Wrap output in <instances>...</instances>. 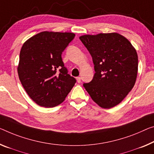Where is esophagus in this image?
<instances>
[{
  "label": "esophagus",
  "instance_id": "34e87169",
  "mask_svg": "<svg viewBox=\"0 0 154 154\" xmlns=\"http://www.w3.org/2000/svg\"><path fill=\"white\" fill-rule=\"evenodd\" d=\"M76 80H77V82H79V83H80V82H81V79H80V77H76Z\"/></svg>",
  "mask_w": 154,
  "mask_h": 154
}]
</instances>
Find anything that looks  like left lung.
I'll return each instance as SVG.
<instances>
[{
    "instance_id": "8db88e82",
    "label": "left lung",
    "mask_w": 154,
    "mask_h": 154,
    "mask_svg": "<svg viewBox=\"0 0 154 154\" xmlns=\"http://www.w3.org/2000/svg\"><path fill=\"white\" fill-rule=\"evenodd\" d=\"M80 40L90 53L95 74L84 87L104 109L121 103L133 88L138 74V54L125 36L118 33L83 35Z\"/></svg>"
}]
</instances>
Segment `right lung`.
I'll return each mask as SVG.
<instances>
[{"label":"right lung","mask_w":154,"mask_h":154,"mask_svg":"<svg viewBox=\"0 0 154 154\" xmlns=\"http://www.w3.org/2000/svg\"><path fill=\"white\" fill-rule=\"evenodd\" d=\"M70 32H42L23 45L18 65V77L31 98L41 107H56L76 82L67 74L63 51L74 39Z\"/></svg>","instance_id":"obj_1"}]
</instances>
